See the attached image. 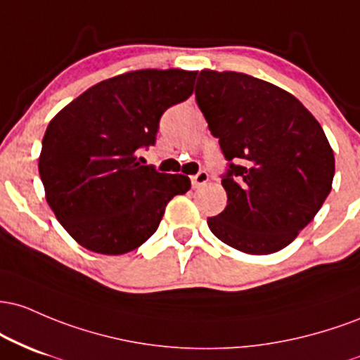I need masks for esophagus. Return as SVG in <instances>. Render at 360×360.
Returning <instances> with one entry per match:
<instances>
[{"label": "esophagus", "instance_id": "esophagus-1", "mask_svg": "<svg viewBox=\"0 0 360 360\" xmlns=\"http://www.w3.org/2000/svg\"><path fill=\"white\" fill-rule=\"evenodd\" d=\"M207 180H209V173L202 169V172H199L197 175L192 176V187L193 188H200L202 185L207 184Z\"/></svg>", "mask_w": 360, "mask_h": 360}]
</instances>
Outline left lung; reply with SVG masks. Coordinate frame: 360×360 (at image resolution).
I'll return each mask as SVG.
<instances>
[{
    "mask_svg": "<svg viewBox=\"0 0 360 360\" xmlns=\"http://www.w3.org/2000/svg\"><path fill=\"white\" fill-rule=\"evenodd\" d=\"M195 100L228 161V205L207 219L214 236L250 255L285 248L332 191L321 126L296 96L243 72L200 71Z\"/></svg>",
    "mask_w": 360,
    "mask_h": 360,
    "instance_id": "obj_1",
    "label": "left lung"
}]
</instances>
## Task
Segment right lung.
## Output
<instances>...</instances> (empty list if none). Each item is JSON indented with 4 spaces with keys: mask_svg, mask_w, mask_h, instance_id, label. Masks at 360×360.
<instances>
[{
    "mask_svg": "<svg viewBox=\"0 0 360 360\" xmlns=\"http://www.w3.org/2000/svg\"><path fill=\"white\" fill-rule=\"evenodd\" d=\"M197 71L139 70L88 88L47 126L39 173L47 204L79 245L122 255L155 234L165 207L191 188L137 161L167 108L187 100Z\"/></svg>",
    "mask_w": 360,
    "mask_h": 360,
    "instance_id": "1",
    "label": "right lung"
}]
</instances>
